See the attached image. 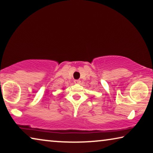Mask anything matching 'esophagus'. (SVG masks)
<instances>
[{
    "label": "esophagus",
    "instance_id": "esophagus-1",
    "mask_svg": "<svg viewBox=\"0 0 153 153\" xmlns=\"http://www.w3.org/2000/svg\"><path fill=\"white\" fill-rule=\"evenodd\" d=\"M74 82L75 83H76V84H79L80 82H81V81H80L79 79H77V80H74Z\"/></svg>",
    "mask_w": 153,
    "mask_h": 153
}]
</instances>
